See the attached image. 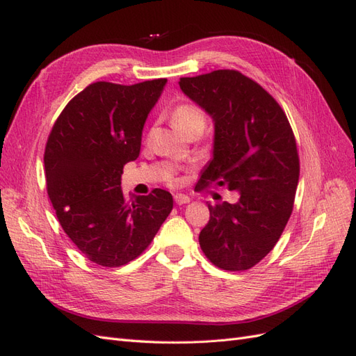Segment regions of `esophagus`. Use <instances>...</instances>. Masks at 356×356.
Returning <instances> with one entry per match:
<instances>
[{"instance_id": "esophagus-1", "label": "esophagus", "mask_w": 356, "mask_h": 356, "mask_svg": "<svg viewBox=\"0 0 356 356\" xmlns=\"http://www.w3.org/2000/svg\"><path fill=\"white\" fill-rule=\"evenodd\" d=\"M174 199H175L177 204H186V203L190 202V197L186 196V195H181V193H178V195H175Z\"/></svg>"}]
</instances>
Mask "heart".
<instances>
[{
    "label": "heart",
    "mask_w": 356,
    "mask_h": 356,
    "mask_svg": "<svg viewBox=\"0 0 356 356\" xmlns=\"http://www.w3.org/2000/svg\"><path fill=\"white\" fill-rule=\"evenodd\" d=\"M172 118L181 132L186 135L191 131L203 132L207 126V114L195 104H181L172 113Z\"/></svg>",
    "instance_id": "heart-1"
}]
</instances>
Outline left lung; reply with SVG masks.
<instances>
[{
    "label": "left lung",
    "instance_id": "left-lung-1",
    "mask_svg": "<svg viewBox=\"0 0 356 356\" xmlns=\"http://www.w3.org/2000/svg\"><path fill=\"white\" fill-rule=\"evenodd\" d=\"M179 88L215 122L202 186L239 191L236 203H208L200 248L221 270H248L273 250L293 213L300 175L294 132L273 96L236 70L182 77Z\"/></svg>",
    "mask_w": 356,
    "mask_h": 356
}]
</instances>
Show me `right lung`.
<instances>
[{"instance_id": "add662e5", "label": "right lung", "mask_w": 356, "mask_h": 356, "mask_svg": "<svg viewBox=\"0 0 356 356\" xmlns=\"http://www.w3.org/2000/svg\"><path fill=\"white\" fill-rule=\"evenodd\" d=\"M166 84L96 81L67 104L44 149L47 195L60 227L79 251L104 267H120L153 242L174 207L166 190L122 191L123 166L139 156L145 118Z\"/></svg>"}]
</instances>
